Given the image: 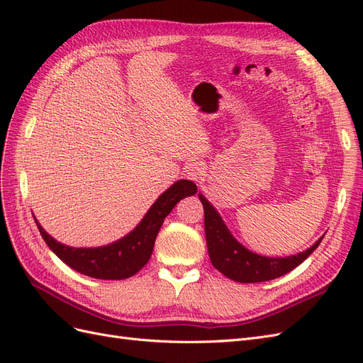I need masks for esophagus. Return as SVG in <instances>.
Returning <instances> with one entry per match:
<instances>
[{
	"instance_id": "1",
	"label": "esophagus",
	"mask_w": 363,
	"mask_h": 363,
	"mask_svg": "<svg viewBox=\"0 0 363 363\" xmlns=\"http://www.w3.org/2000/svg\"><path fill=\"white\" fill-rule=\"evenodd\" d=\"M186 174L194 182H201L206 175V164L203 162L194 160L186 167Z\"/></svg>"
}]
</instances>
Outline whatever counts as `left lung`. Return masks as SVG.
<instances>
[{
    "label": "left lung",
    "mask_w": 363,
    "mask_h": 363,
    "mask_svg": "<svg viewBox=\"0 0 363 363\" xmlns=\"http://www.w3.org/2000/svg\"><path fill=\"white\" fill-rule=\"evenodd\" d=\"M199 199L204 207L206 242L212 265L225 277L239 283L268 281L284 276L303 263L321 244L323 238L303 252L288 257H267L247 250L239 244L224 224L216 208L206 200L203 194Z\"/></svg>",
    "instance_id": "1"
}]
</instances>
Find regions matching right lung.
<instances>
[{"label": "right lung", "mask_w": 363, "mask_h": 363, "mask_svg": "<svg viewBox=\"0 0 363 363\" xmlns=\"http://www.w3.org/2000/svg\"><path fill=\"white\" fill-rule=\"evenodd\" d=\"M196 194V184L189 180L175 182L155 201L135 230L113 244L96 248H74L51 238L35 218L39 232L50 250L77 272L100 280H123L144 268L151 257L159 230L174 206Z\"/></svg>", "instance_id": "add662e5"}]
</instances>
